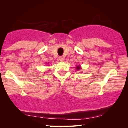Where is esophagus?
Here are the masks:
<instances>
[{
  "label": "esophagus",
  "instance_id": "1",
  "mask_svg": "<svg viewBox=\"0 0 128 128\" xmlns=\"http://www.w3.org/2000/svg\"><path fill=\"white\" fill-rule=\"evenodd\" d=\"M59 60H60V61H61V62H63V61L64 60V57H62V56H60V57H59Z\"/></svg>",
  "mask_w": 128,
  "mask_h": 128
}]
</instances>
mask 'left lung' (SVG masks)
Wrapping results in <instances>:
<instances>
[{
  "instance_id": "8db88e82",
  "label": "left lung",
  "mask_w": 128,
  "mask_h": 128,
  "mask_svg": "<svg viewBox=\"0 0 128 128\" xmlns=\"http://www.w3.org/2000/svg\"><path fill=\"white\" fill-rule=\"evenodd\" d=\"M80 69V68L79 67V66H78V67H77V69L78 70H79Z\"/></svg>"
}]
</instances>
